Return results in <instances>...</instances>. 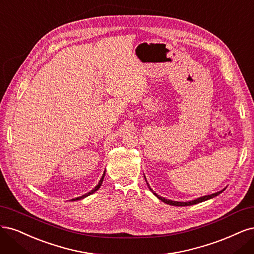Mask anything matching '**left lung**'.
I'll use <instances>...</instances> for the list:
<instances>
[{
	"label": "left lung",
	"mask_w": 254,
	"mask_h": 254,
	"mask_svg": "<svg viewBox=\"0 0 254 254\" xmlns=\"http://www.w3.org/2000/svg\"><path fill=\"white\" fill-rule=\"evenodd\" d=\"M145 181H146V178H145ZM146 184H148V182H146ZM148 186H149V184H148ZM149 188H150V190L153 192V190L151 189V187L149 186ZM225 191V189L224 190H222V191H219V192H217V193H214V194H212V195H207V196H202V197H200V198H197V199H195V200H192V201H187V202H181V201H173V200H169V199H166V198H163V197H161V196H158L156 193H154L155 195L157 196V197L161 200V201H163V202H166V203H168V204H170V206H177V207H186V206H193V204H196V203H199V202H202V201H206V200H208V199H211V198H213V197H215V196H217V195H219L220 193H223Z\"/></svg>",
	"instance_id": "obj_1"
}]
</instances>
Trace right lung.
I'll return each mask as SVG.
<instances>
[{"label": "right lung", "mask_w": 254, "mask_h": 254, "mask_svg": "<svg viewBox=\"0 0 254 254\" xmlns=\"http://www.w3.org/2000/svg\"><path fill=\"white\" fill-rule=\"evenodd\" d=\"M104 175H105V171H104V173H103V175H102V177L100 178V181H99V183H98V185L94 188V189L91 191V192H88L87 194H85V195H82L81 196V197H78V198H75V199H72V200H79V199H82V198H84V197H87L88 195H91V194H93V193H95L98 189H99L100 188V186H101V184H102V182H103V177H104Z\"/></svg>", "instance_id": "1"}]
</instances>
